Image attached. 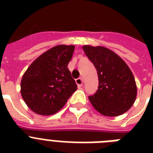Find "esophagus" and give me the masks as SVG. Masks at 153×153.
I'll return each instance as SVG.
<instances>
[{"mask_svg":"<svg viewBox=\"0 0 153 153\" xmlns=\"http://www.w3.org/2000/svg\"><path fill=\"white\" fill-rule=\"evenodd\" d=\"M75 82H76L77 85H79V86H82V84H83V80L82 78H79V79H77L75 80Z\"/></svg>","mask_w":153,"mask_h":153,"instance_id":"1","label":"esophagus"}]
</instances>
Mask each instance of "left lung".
<instances>
[{
	"instance_id": "1",
	"label": "left lung",
	"mask_w": 153,
	"mask_h": 153,
	"mask_svg": "<svg viewBox=\"0 0 153 153\" xmlns=\"http://www.w3.org/2000/svg\"><path fill=\"white\" fill-rule=\"evenodd\" d=\"M94 65L98 76V90L89 100L94 108L107 117L128 111L137 98V88L130 68L119 55L105 47L82 46Z\"/></svg>"
}]
</instances>
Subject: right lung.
Wrapping results in <instances>:
<instances>
[{"label": "right lung", "mask_w": 153, "mask_h": 153, "mask_svg": "<svg viewBox=\"0 0 153 153\" xmlns=\"http://www.w3.org/2000/svg\"><path fill=\"white\" fill-rule=\"evenodd\" d=\"M74 50V45L53 47L35 59L25 72L20 93L34 113L43 116L57 113L77 90L67 68Z\"/></svg>", "instance_id": "right-lung-1"}]
</instances>
